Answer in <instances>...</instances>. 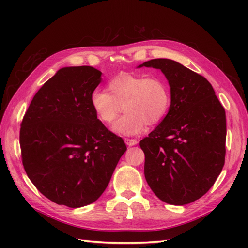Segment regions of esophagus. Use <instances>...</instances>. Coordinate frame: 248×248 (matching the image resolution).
<instances>
[{
  "mask_svg": "<svg viewBox=\"0 0 248 248\" xmlns=\"http://www.w3.org/2000/svg\"><path fill=\"white\" fill-rule=\"evenodd\" d=\"M125 142L127 146H134L138 144V140H134V139H125Z\"/></svg>",
  "mask_w": 248,
  "mask_h": 248,
  "instance_id": "1",
  "label": "esophagus"
}]
</instances>
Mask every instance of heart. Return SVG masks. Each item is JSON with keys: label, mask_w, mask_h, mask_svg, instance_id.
Returning a JSON list of instances; mask_svg holds the SVG:
<instances>
[{"label": "heart", "mask_w": 248, "mask_h": 248, "mask_svg": "<svg viewBox=\"0 0 248 248\" xmlns=\"http://www.w3.org/2000/svg\"><path fill=\"white\" fill-rule=\"evenodd\" d=\"M107 89L108 92L93 91L90 103L96 117L104 124H111L122 109L126 111L114 125V130L120 134L140 133L145 124L158 123L170 108V90L160 78L121 74L110 79Z\"/></svg>", "instance_id": "heart-1"}]
</instances>
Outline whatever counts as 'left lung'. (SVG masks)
Instances as JSON below:
<instances>
[{
  "label": "left lung",
  "instance_id": "1",
  "mask_svg": "<svg viewBox=\"0 0 248 248\" xmlns=\"http://www.w3.org/2000/svg\"><path fill=\"white\" fill-rule=\"evenodd\" d=\"M160 69L170 87L168 115L140 141L145 178L164 202L182 206L211 188L226 157V111L211 84L170 59H153L139 67Z\"/></svg>",
  "mask_w": 248,
  "mask_h": 248
}]
</instances>
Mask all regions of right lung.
<instances>
[{
  "label": "right lung",
  "instance_id": "add662e5",
  "mask_svg": "<svg viewBox=\"0 0 248 248\" xmlns=\"http://www.w3.org/2000/svg\"><path fill=\"white\" fill-rule=\"evenodd\" d=\"M100 81L101 72L91 66L64 67L35 94L20 124L22 166L36 188L58 205L92 204L127 150L91 108Z\"/></svg>",
  "mask_w": 248,
  "mask_h": 248
}]
</instances>
